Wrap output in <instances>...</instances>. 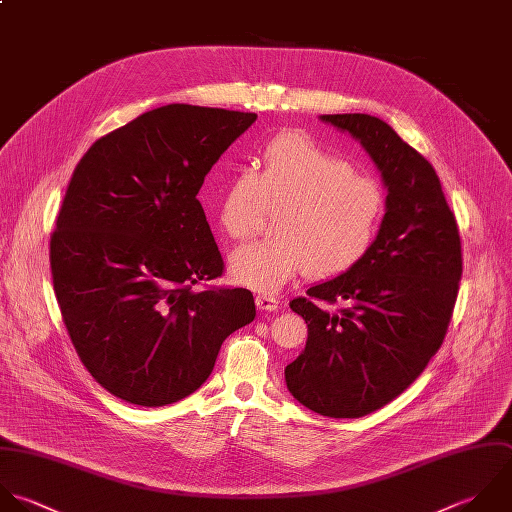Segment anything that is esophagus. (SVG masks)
Instances as JSON below:
<instances>
[{
    "instance_id": "obj_1",
    "label": "esophagus",
    "mask_w": 512,
    "mask_h": 512,
    "mask_svg": "<svg viewBox=\"0 0 512 512\" xmlns=\"http://www.w3.org/2000/svg\"><path fill=\"white\" fill-rule=\"evenodd\" d=\"M255 305L261 311H275L279 307V301H277V297H271V295H257Z\"/></svg>"
}]
</instances>
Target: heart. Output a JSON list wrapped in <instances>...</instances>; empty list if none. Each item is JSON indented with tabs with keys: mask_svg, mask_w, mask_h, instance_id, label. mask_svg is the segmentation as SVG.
Instances as JSON below:
<instances>
[{
	"mask_svg": "<svg viewBox=\"0 0 512 512\" xmlns=\"http://www.w3.org/2000/svg\"><path fill=\"white\" fill-rule=\"evenodd\" d=\"M385 211L381 185L303 133L269 141L259 171L239 167L229 179L219 225L233 241L261 229L277 213L275 239L231 255L233 279L275 293L303 273L325 279L353 269L373 247Z\"/></svg>",
	"mask_w": 512,
	"mask_h": 512,
	"instance_id": "1",
	"label": "heart"
}]
</instances>
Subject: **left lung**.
I'll return each mask as SVG.
<instances>
[{
    "label": "left lung",
    "instance_id": "obj_1",
    "mask_svg": "<svg viewBox=\"0 0 512 512\" xmlns=\"http://www.w3.org/2000/svg\"><path fill=\"white\" fill-rule=\"evenodd\" d=\"M321 119L371 155L387 213L353 269L289 303L309 337L285 381L307 409L359 419L399 397L443 345L463 275L461 237L437 171L391 125L367 113Z\"/></svg>",
    "mask_w": 512,
    "mask_h": 512
}]
</instances>
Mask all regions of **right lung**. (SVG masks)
I'll return each mask as SVG.
<instances>
[{
    "label": "right lung",
    "mask_w": 512,
    "mask_h": 512,
    "mask_svg": "<svg viewBox=\"0 0 512 512\" xmlns=\"http://www.w3.org/2000/svg\"><path fill=\"white\" fill-rule=\"evenodd\" d=\"M255 119L163 105L97 139L71 175L49 241L53 291L81 363L125 403L185 399L255 319L251 291L197 289L225 269L197 193Z\"/></svg>",
    "instance_id": "1"
}]
</instances>
